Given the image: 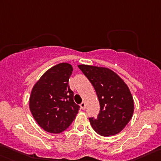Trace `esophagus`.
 I'll return each mask as SVG.
<instances>
[{
  "label": "esophagus",
  "mask_w": 161,
  "mask_h": 161,
  "mask_svg": "<svg viewBox=\"0 0 161 161\" xmlns=\"http://www.w3.org/2000/svg\"><path fill=\"white\" fill-rule=\"evenodd\" d=\"M80 107H81V108H82V110H84L86 108V103L85 102H82V103H81V104H80Z\"/></svg>",
  "instance_id": "1"
}]
</instances>
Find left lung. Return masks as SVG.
<instances>
[{"label": "left lung", "instance_id": "left-lung-1", "mask_svg": "<svg viewBox=\"0 0 161 161\" xmlns=\"http://www.w3.org/2000/svg\"><path fill=\"white\" fill-rule=\"evenodd\" d=\"M95 89L100 102L97 118H89L92 129L103 136H114L129 122L134 111V101L124 81L106 68L79 65Z\"/></svg>", "mask_w": 161, "mask_h": 161}]
</instances>
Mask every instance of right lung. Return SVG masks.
I'll list each match as a JSON object with an SVG mask.
<instances>
[{"instance_id": "add662e5", "label": "right lung", "mask_w": 161, "mask_h": 161, "mask_svg": "<svg viewBox=\"0 0 161 161\" xmlns=\"http://www.w3.org/2000/svg\"><path fill=\"white\" fill-rule=\"evenodd\" d=\"M71 73L70 64H58L47 71L32 88L30 111L39 125L48 132L66 130L80 108L69 85Z\"/></svg>"}]
</instances>
